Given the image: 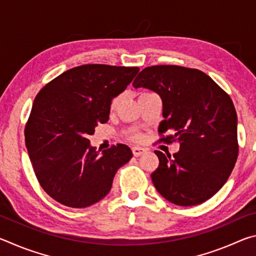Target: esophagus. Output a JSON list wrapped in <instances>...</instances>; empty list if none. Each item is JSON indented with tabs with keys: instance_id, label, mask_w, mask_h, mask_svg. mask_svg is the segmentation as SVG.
<instances>
[{
	"instance_id": "1",
	"label": "esophagus",
	"mask_w": 256,
	"mask_h": 256,
	"mask_svg": "<svg viewBox=\"0 0 256 256\" xmlns=\"http://www.w3.org/2000/svg\"><path fill=\"white\" fill-rule=\"evenodd\" d=\"M132 152L134 157H138V156L144 154L146 152V149L140 148V146H133L132 148Z\"/></svg>"
}]
</instances>
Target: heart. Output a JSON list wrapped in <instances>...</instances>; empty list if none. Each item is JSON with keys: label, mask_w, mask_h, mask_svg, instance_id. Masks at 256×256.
Wrapping results in <instances>:
<instances>
[{"label": "heart", "mask_w": 256, "mask_h": 256, "mask_svg": "<svg viewBox=\"0 0 256 256\" xmlns=\"http://www.w3.org/2000/svg\"><path fill=\"white\" fill-rule=\"evenodd\" d=\"M120 96H118V97L112 98V102H110V110H112V112L116 110V108H118V105H120ZM132 138H134V140H140L141 136H138V134H133Z\"/></svg>", "instance_id": "b5f03b06"}]
</instances>
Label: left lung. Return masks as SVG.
Wrapping results in <instances>:
<instances>
[{
    "instance_id": "1",
    "label": "left lung",
    "mask_w": 256,
    "mask_h": 256,
    "mask_svg": "<svg viewBox=\"0 0 256 256\" xmlns=\"http://www.w3.org/2000/svg\"><path fill=\"white\" fill-rule=\"evenodd\" d=\"M134 88L157 92L164 120L158 132H170L159 141H177L180 151L156 150L159 166L152 183L167 201L192 206L209 200L226 183L238 156L237 114L230 97L204 72L178 66L142 70Z\"/></svg>"
}]
</instances>
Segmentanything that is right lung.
Returning <instances> with one entry per match:
<instances>
[{
	"instance_id": "1",
	"label": "right lung",
	"mask_w": 256,
	"mask_h": 256,
	"mask_svg": "<svg viewBox=\"0 0 256 256\" xmlns=\"http://www.w3.org/2000/svg\"><path fill=\"white\" fill-rule=\"evenodd\" d=\"M138 68L86 64L48 82L34 98L26 146L42 190L60 204L86 208L105 198L116 172L132 158L125 144L97 151L89 136L110 120V102Z\"/></svg>"
}]
</instances>
